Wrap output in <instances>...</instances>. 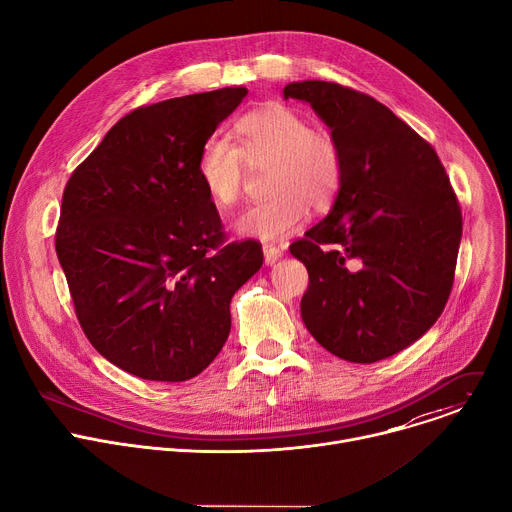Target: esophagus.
Returning a JSON list of instances; mask_svg holds the SVG:
<instances>
[{
	"label": "esophagus",
	"instance_id": "34e87169",
	"mask_svg": "<svg viewBox=\"0 0 512 512\" xmlns=\"http://www.w3.org/2000/svg\"><path fill=\"white\" fill-rule=\"evenodd\" d=\"M263 255H265V263L271 265V263H275L283 255V249L277 247V245L267 243V245H263Z\"/></svg>",
	"mask_w": 512,
	"mask_h": 512
}]
</instances>
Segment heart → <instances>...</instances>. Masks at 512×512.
I'll use <instances>...</instances> for the list:
<instances>
[{
	"label": "heart",
	"mask_w": 512,
	"mask_h": 512,
	"mask_svg": "<svg viewBox=\"0 0 512 512\" xmlns=\"http://www.w3.org/2000/svg\"><path fill=\"white\" fill-rule=\"evenodd\" d=\"M237 141L210 135L196 160V176L218 210L233 208L243 194L247 168L267 170V200L249 206L235 223L241 235L279 239L296 231L314 210L328 208L344 182L338 139L285 105H269L235 123Z\"/></svg>",
	"instance_id": "heart-1"
}]
</instances>
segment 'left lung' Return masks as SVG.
Masks as SVG:
<instances>
[{
    "label": "left lung",
    "mask_w": 512,
    "mask_h": 512,
    "mask_svg": "<svg viewBox=\"0 0 512 512\" xmlns=\"http://www.w3.org/2000/svg\"><path fill=\"white\" fill-rule=\"evenodd\" d=\"M344 154L330 214L289 245L310 275L302 320L348 362H377L413 344L452 294L462 210L431 145L389 107L326 81L291 83Z\"/></svg>",
    "instance_id": "left-lung-1"
}]
</instances>
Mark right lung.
Wrapping results in <instances>:
<instances>
[{
	"instance_id": "1",
	"label": "right lung",
	"mask_w": 512,
	"mask_h": 512,
	"mask_svg": "<svg viewBox=\"0 0 512 512\" xmlns=\"http://www.w3.org/2000/svg\"><path fill=\"white\" fill-rule=\"evenodd\" d=\"M245 87L141 105L75 168L56 255L79 324L115 367L148 381L200 375L231 332V298L261 269V243L227 241L196 176L200 145Z\"/></svg>"
}]
</instances>
